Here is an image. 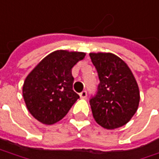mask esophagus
I'll use <instances>...</instances> for the list:
<instances>
[{"instance_id": "obj_1", "label": "esophagus", "mask_w": 159, "mask_h": 159, "mask_svg": "<svg viewBox=\"0 0 159 159\" xmlns=\"http://www.w3.org/2000/svg\"><path fill=\"white\" fill-rule=\"evenodd\" d=\"M80 98L82 99H85L86 98V96H87V93H86V91H83L82 93H80Z\"/></svg>"}]
</instances>
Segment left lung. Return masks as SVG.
<instances>
[{
    "instance_id": "obj_1",
    "label": "left lung",
    "mask_w": 159,
    "mask_h": 159,
    "mask_svg": "<svg viewBox=\"0 0 159 159\" xmlns=\"http://www.w3.org/2000/svg\"><path fill=\"white\" fill-rule=\"evenodd\" d=\"M98 73L96 96L90 100L93 116L100 126L114 129L127 124L139 104V89L126 64L110 52L90 53Z\"/></svg>"
}]
</instances>
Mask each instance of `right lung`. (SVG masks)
<instances>
[{"instance_id": "add662e5", "label": "right lung", "mask_w": 159, "mask_h": 159, "mask_svg": "<svg viewBox=\"0 0 159 159\" xmlns=\"http://www.w3.org/2000/svg\"><path fill=\"white\" fill-rule=\"evenodd\" d=\"M86 53L59 49L45 57L27 75L22 86L28 111L45 125L66 116L79 98L73 90L71 69Z\"/></svg>"}]
</instances>
